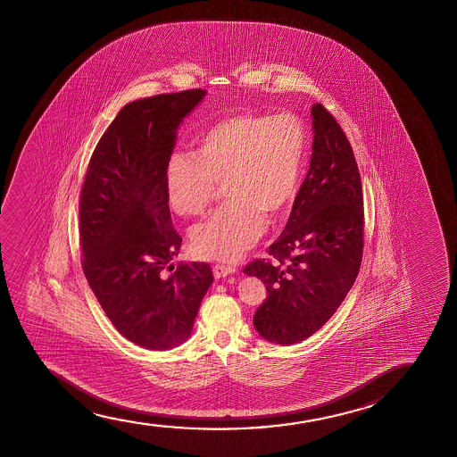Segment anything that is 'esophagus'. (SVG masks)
<instances>
[{"mask_svg": "<svg viewBox=\"0 0 457 457\" xmlns=\"http://www.w3.org/2000/svg\"><path fill=\"white\" fill-rule=\"evenodd\" d=\"M232 273H236V267H232V265H220L217 263L215 267H213V276L219 279V278H225V276L232 275Z\"/></svg>", "mask_w": 457, "mask_h": 457, "instance_id": "obj_1", "label": "esophagus"}]
</instances>
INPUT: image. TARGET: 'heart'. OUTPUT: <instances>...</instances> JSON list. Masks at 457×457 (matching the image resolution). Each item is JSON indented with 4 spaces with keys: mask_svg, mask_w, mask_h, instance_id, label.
I'll return each mask as SVG.
<instances>
[{
    "mask_svg": "<svg viewBox=\"0 0 457 457\" xmlns=\"http://www.w3.org/2000/svg\"><path fill=\"white\" fill-rule=\"evenodd\" d=\"M306 153V131L290 113H234L207 129L196 157L173 153L165 192L173 212H206L223 182L229 201L190 234L196 256L236 261L254 246L265 220L294 201Z\"/></svg>",
    "mask_w": 457,
    "mask_h": 457,
    "instance_id": "obj_1",
    "label": "heart"
}]
</instances>
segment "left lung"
I'll return each mask as SVG.
<instances>
[{"mask_svg":"<svg viewBox=\"0 0 457 457\" xmlns=\"http://www.w3.org/2000/svg\"><path fill=\"white\" fill-rule=\"evenodd\" d=\"M312 157L270 259L244 269L267 287L254 328L271 344H298L331 319L362 262V182L344 129L323 104L312 106Z\"/></svg>","mask_w":457,"mask_h":457,"instance_id":"8db88e82","label":"left lung"}]
</instances>
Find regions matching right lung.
Listing matches in <instances>:
<instances>
[{"mask_svg": "<svg viewBox=\"0 0 457 457\" xmlns=\"http://www.w3.org/2000/svg\"><path fill=\"white\" fill-rule=\"evenodd\" d=\"M206 96L195 88L128 103L90 157L79 200L82 270L115 329L146 350L190 336L213 281L209 263H178L165 167L176 129ZM169 267V269H170Z\"/></svg>", "mask_w": 457, "mask_h": 457, "instance_id": "add662e5", "label": "right lung"}]
</instances>
